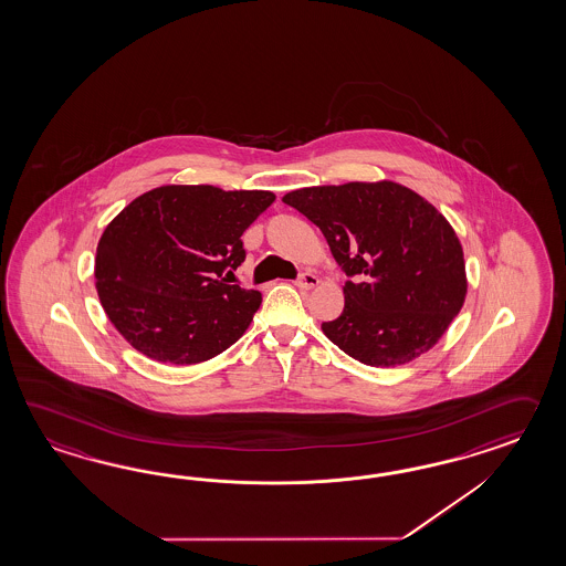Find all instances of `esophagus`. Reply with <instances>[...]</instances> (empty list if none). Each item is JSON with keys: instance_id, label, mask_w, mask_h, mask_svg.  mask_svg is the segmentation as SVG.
Listing matches in <instances>:
<instances>
[{"instance_id": "obj_1", "label": "esophagus", "mask_w": 566, "mask_h": 566, "mask_svg": "<svg viewBox=\"0 0 566 566\" xmlns=\"http://www.w3.org/2000/svg\"><path fill=\"white\" fill-rule=\"evenodd\" d=\"M318 284V277L313 272H303L301 276L296 277V286L303 290L315 289Z\"/></svg>"}]
</instances>
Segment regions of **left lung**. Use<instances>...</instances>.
Returning a JSON list of instances; mask_svg holds the SVG:
<instances>
[{"label": "left lung", "instance_id": "left-lung-1", "mask_svg": "<svg viewBox=\"0 0 566 566\" xmlns=\"http://www.w3.org/2000/svg\"><path fill=\"white\" fill-rule=\"evenodd\" d=\"M325 234L345 276L344 313L321 327L347 356L376 368L426 354L467 296L462 248L450 222L395 181H349L286 193Z\"/></svg>", "mask_w": 566, "mask_h": 566}]
</instances>
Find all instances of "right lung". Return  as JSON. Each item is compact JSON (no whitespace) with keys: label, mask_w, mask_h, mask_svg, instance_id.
Segmentation results:
<instances>
[{"label":"right lung","mask_w":566,"mask_h":566,"mask_svg":"<svg viewBox=\"0 0 566 566\" xmlns=\"http://www.w3.org/2000/svg\"><path fill=\"white\" fill-rule=\"evenodd\" d=\"M272 192L161 186L138 196L97 243V296L128 344L164 364L219 356L248 329L258 290L229 284L245 262L241 234Z\"/></svg>","instance_id":"right-lung-1"}]
</instances>
